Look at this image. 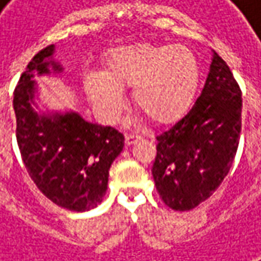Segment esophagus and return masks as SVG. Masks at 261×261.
<instances>
[{"mask_svg": "<svg viewBox=\"0 0 261 261\" xmlns=\"http://www.w3.org/2000/svg\"><path fill=\"white\" fill-rule=\"evenodd\" d=\"M139 139H140V137H139L137 134H125V144H127V146H131L133 143H136Z\"/></svg>", "mask_w": 261, "mask_h": 261, "instance_id": "obj_1", "label": "esophagus"}]
</instances>
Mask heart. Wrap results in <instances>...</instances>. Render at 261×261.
Masks as SVG:
<instances>
[{
    "instance_id": "heart-1",
    "label": "heart",
    "mask_w": 261,
    "mask_h": 261,
    "mask_svg": "<svg viewBox=\"0 0 261 261\" xmlns=\"http://www.w3.org/2000/svg\"><path fill=\"white\" fill-rule=\"evenodd\" d=\"M103 64V71H86L83 87L95 112L109 124L125 107L124 87L133 86L134 103L159 124L179 118L197 93V58L182 45H121L105 54Z\"/></svg>"
}]
</instances>
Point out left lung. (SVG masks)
Listing matches in <instances>:
<instances>
[{
  "label": "left lung",
  "mask_w": 261,
  "mask_h": 261,
  "mask_svg": "<svg viewBox=\"0 0 261 261\" xmlns=\"http://www.w3.org/2000/svg\"><path fill=\"white\" fill-rule=\"evenodd\" d=\"M201 95L187 114L156 137L154 186L166 206L194 209L228 175L241 134L243 99L226 63L215 51Z\"/></svg>",
  "instance_id": "1"
}]
</instances>
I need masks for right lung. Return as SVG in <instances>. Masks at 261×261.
Listing matches in <instances>:
<instances>
[{
    "mask_svg": "<svg viewBox=\"0 0 261 261\" xmlns=\"http://www.w3.org/2000/svg\"><path fill=\"white\" fill-rule=\"evenodd\" d=\"M55 52L51 45L36 54L16 86L18 149L29 175L46 197L64 209L85 212L105 196L109 168L122 152L124 136L86 121L75 111L40 109L35 75L63 73Z\"/></svg>",
    "mask_w": 261,
    "mask_h": 261,
    "instance_id": "obj_1",
    "label": "right lung"
}]
</instances>
